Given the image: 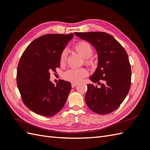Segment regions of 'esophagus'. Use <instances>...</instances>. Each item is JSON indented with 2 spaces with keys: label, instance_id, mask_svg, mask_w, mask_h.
Masks as SVG:
<instances>
[{
  "label": "esophagus",
  "instance_id": "esophagus-1",
  "mask_svg": "<svg viewBox=\"0 0 150 150\" xmlns=\"http://www.w3.org/2000/svg\"><path fill=\"white\" fill-rule=\"evenodd\" d=\"M77 83H74V82H72L71 83V86H72V88H75L76 86H77Z\"/></svg>",
  "mask_w": 150,
  "mask_h": 150
}]
</instances>
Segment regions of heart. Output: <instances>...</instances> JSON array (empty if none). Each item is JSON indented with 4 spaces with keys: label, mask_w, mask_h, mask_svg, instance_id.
<instances>
[{
    "label": "heart",
    "mask_w": 150,
    "mask_h": 150,
    "mask_svg": "<svg viewBox=\"0 0 150 150\" xmlns=\"http://www.w3.org/2000/svg\"><path fill=\"white\" fill-rule=\"evenodd\" d=\"M74 49L79 55L85 59V62L87 64H92L93 60L90 59V57L93 54V48L90 44L86 41H81L75 44ZM67 55H68L67 51L66 50H63L60 56V65L64 64L66 61ZM87 75L88 71L85 68H73L67 70L64 73L63 77L66 81L78 83L82 80V78L86 77Z\"/></svg>",
    "instance_id": "1"
}]
</instances>
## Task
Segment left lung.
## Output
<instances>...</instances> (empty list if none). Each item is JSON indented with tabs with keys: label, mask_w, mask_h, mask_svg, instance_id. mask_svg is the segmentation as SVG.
<instances>
[{
	"label": "left lung",
	"mask_w": 150,
	"mask_h": 150,
	"mask_svg": "<svg viewBox=\"0 0 150 150\" xmlns=\"http://www.w3.org/2000/svg\"><path fill=\"white\" fill-rule=\"evenodd\" d=\"M86 40L97 51L98 66L90 80L97 84H88L85 101L93 112L106 115L113 112L122 104L131 86L132 71L128 54L121 44L104 32L75 33ZM102 80L103 83L101 84Z\"/></svg>",
	"instance_id": "8db88e82"
}]
</instances>
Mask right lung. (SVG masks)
<instances>
[{"instance_id":"add662e5","label":"right lung","mask_w":150,"mask_h":150,"mask_svg":"<svg viewBox=\"0 0 150 150\" xmlns=\"http://www.w3.org/2000/svg\"><path fill=\"white\" fill-rule=\"evenodd\" d=\"M73 34H47L31 42L19 60L17 84L24 104L38 115L52 117L64 106L71 89L69 82L55 86L50 72L60 68V56Z\"/></svg>"}]
</instances>
